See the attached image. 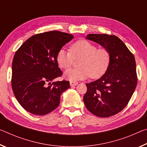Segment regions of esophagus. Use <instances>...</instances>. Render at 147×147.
<instances>
[{
  "label": "esophagus",
  "instance_id": "esophagus-1",
  "mask_svg": "<svg viewBox=\"0 0 147 147\" xmlns=\"http://www.w3.org/2000/svg\"><path fill=\"white\" fill-rule=\"evenodd\" d=\"M77 84H78L77 82H74V81H71V82H70V85H71V86H75Z\"/></svg>",
  "mask_w": 147,
  "mask_h": 147
}]
</instances>
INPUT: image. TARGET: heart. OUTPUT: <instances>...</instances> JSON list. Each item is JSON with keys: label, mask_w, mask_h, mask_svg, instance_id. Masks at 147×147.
I'll use <instances>...</instances> for the list:
<instances>
[{"label": "heart", "mask_w": 147, "mask_h": 147, "mask_svg": "<svg viewBox=\"0 0 147 147\" xmlns=\"http://www.w3.org/2000/svg\"><path fill=\"white\" fill-rule=\"evenodd\" d=\"M78 68L69 69L64 73L65 78L70 81L86 79L90 76L97 79L105 74L110 66L111 54L105 48H97L95 44L85 40H80L70 47V52L63 49L58 51L56 61L62 69H68L74 59H78Z\"/></svg>", "instance_id": "1"}]
</instances>
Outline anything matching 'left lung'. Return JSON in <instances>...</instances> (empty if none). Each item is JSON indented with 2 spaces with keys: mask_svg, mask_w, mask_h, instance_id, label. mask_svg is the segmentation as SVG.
<instances>
[{
  "mask_svg": "<svg viewBox=\"0 0 147 147\" xmlns=\"http://www.w3.org/2000/svg\"><path fill=\"white\" fill-rule=\"evenodd\" d=\"M86 39L108 49L111 61L107 73L98 80L86 84L83 100L88 110L99 117L120 113L129 103L137 83L134 55L115 35L89 34Z\"/></svg>",
  "mask_w": 147,
  "mask_h": 147,
  "instance_id": "8db88e82",
  "label": "left lung"
}]
</instances>
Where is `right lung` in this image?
Segmentation results:
<instances>
[{"instance_id": "add662e5", "label": "right lung", "mask_w": 147, "mask_h": 147, "mask_svg": "<svg viewBox=\"0 0 147 147\" xmlns=\"http://www.w3.org/2000/svg\"><path fill=\"white\" fill-rule=\"evenodd\" d=\"M73 38L71 34L53 31L30 37L16 51L12 62L11 88L23 109L43 116L59 106L69 81L51 82L62 75L56 61L58 51Z\"/></svg>"}]
</instances>
